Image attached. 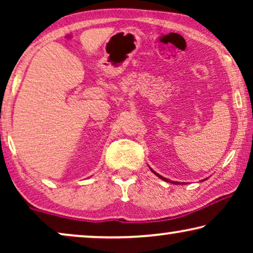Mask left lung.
<instances>
[{
    "mask_svg": "<svg viewBox=\"0 0 253 253\" xmlns=\"http://www.w3.org/2000/svg\"><path fill=\"white\" fill-rule=\"evenodd\" d=\"M150 169H151V171H152V172H154V174H155V175H157L159 178H161V179H162V181H166V182H168V183H172V184H179V182H172V181H170V179H168V178H166V177H164V176L159 175V174H158V172H155V171H154V170H153V169H152V168H150ZM206 179H207V178H204V179H203V181H206ZM203 181H202V182H203ZM181 184H184V183H181Z\"/></svg>",
    "mask_w": 253,
    "mask_h": 253,
    "instance_id": "obj_1",
    "label": "left lung"
}]
</instances>
